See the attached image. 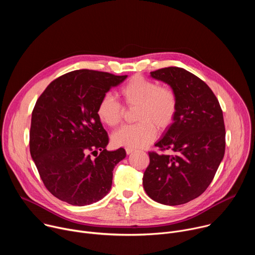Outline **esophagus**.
Masks as SVG:
<instances>
[{"mask_svg": "<svg viewBox=\"0 0 255 255\" xmlns=\"http://www.w3.org/2000/svg\"><path fill=\"white\" fill-rule=\"evenodd\" d=\"M133 151H134V150L131 149V148H126V153H127V154H131Z\"/></svg>", "mask_w": 255, "mask_h": 255, "instance_id": "34e87169", "label": "esophagus"}]
</instances>
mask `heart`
Wrapping results in <instances>:
<instances>
[{"label": "heart", "mask_w": 255, "mask_h": 255, "mask_svg": "<svg viewBox=\"0 0 255 255\" xmlns=\"http://www.w3.org/2000/svg\"><path fill=\"white\" fill-rule=\"evenodd\" d=\"M120 95L127 107H137L135 119L138 123L126 125L112 136L115 146L142 148L173 122L177 111V98L174 91L165 86L135 76L120 89ZM124 108L113 96L105 95L97 107L99 120L108 127L117 126L123 117Z\"/></svg>", "instance_id": "1"}]
</instances>
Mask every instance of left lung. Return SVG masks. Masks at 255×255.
Returning <instances> with one entry per match:
<instances>
[{
	"label": "left lung",
	"mask_w": 255,
	"mask_h": 255,
	"mask_svg": "<svg viewBox=\"0 0 255 255\" xmlns=\"http://www.w3.org/2000/svg\"><path fill=\"white\" fill-rule=\"evenodd\" d=\"M174 91L177 111L172 124L155 143L161 151L148 152L143 188L153 201L176 206L201 196L211 184L225 153L223 112L208 85L175 66L150 72Z\"/></svg>",
	"instance_id": "left-lung-1"
}]
</instances>
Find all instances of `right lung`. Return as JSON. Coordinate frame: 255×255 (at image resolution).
I'll return each instance as SVG.
<instances>
[{
	"label": "right lung",
	"instance_id": "1",
	"mask_svg": "<svg viewBox=\"0 0 255 255\" xmlns=\"http://www.w3.org/2000/svg\"><path fill=\"white\" fill-rule=\"evenodd\" d=\"M127 76L79 69L51 82L32 112L30 153L46 189L57 199L86 206L112 187L124 148L108 151L109 137L97 116L100 100ZM96 157L92 159L90 154Z\"/></svg>",
	"mask_w": 255,
	"mask_h": 255
}]
</instances>
